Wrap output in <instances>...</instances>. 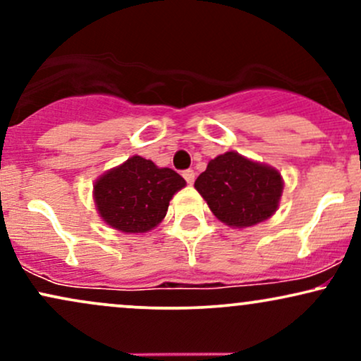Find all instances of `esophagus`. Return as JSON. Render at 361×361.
Returning a JSON list of instances; mask_svg holds the SVG:
<instances>
[{
    "instance_id": "1",
    "label": "esophagus",
    "mask_w": 361,
    "mask_h": 361,
    "mask_svg": "<svg viewBox=\"0 0 361 361\" xmlns=\"http://www.w3.org/2000/svg\"><path fill=\"white\" fill-rule=\"evenodd\" d=\"M183 178L186 180V183L193 185V181H195V171H193V169H185Z\"/></svg>"
}]
</instances>
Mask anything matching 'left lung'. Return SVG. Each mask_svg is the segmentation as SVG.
<instances>
[{"mask_svg":"<svg viewBox=\"0 0 361 361\" xmlns=\"http://www.w3.org/2000/svg\"><path fill=\"white\" fill-rule=\"evenodd\" d=\"M195 188L219 221L231 227H250L275 212L283 181L276 169L238 152H226L210 161L195 180Z\"/></svg>","mask_w":361,"mask_h":361,"instance_id":"left-lung-1","label":"left lung"}]
</instances>
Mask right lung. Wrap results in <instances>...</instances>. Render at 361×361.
<instances>
[{"mask_svg": "<svg viewBox=\"0 0 361 361\" xmlns=\"http://www.w3.org/2000/svg\"><path fill=\"white\" fill-rule=\"evenodd\" d=\"M186 181L169 168L134 156L94 183L98 212L122 233H147L164 219L169 200Z\"/></svg>", "mask_w": 361, "mask_h": 361, "instance_id": "obj_1", "label": "right lung"}]
</instances>
